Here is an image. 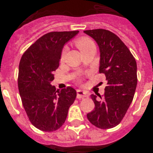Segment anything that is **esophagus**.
Here are the masks:
<instances>
[{
	"mask_svg": "<svg viewBox=\"0 0 153 153\" xmlns=\"http://www.w3.org/2000/svg\"><path fill=\"white\" fill-rule=\"evenodd\" d=\"M88 97V94L82 90H77V98H84Z\"/></svg>",
	"mask_w": 153,
	"mask_h": 153,
	"instance_id": "1",
	"label": "esophagus"
}]
</instances>
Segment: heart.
I'll return each instance as SVG.
<instances>
[{
  "label": "heart",
  "mask_w": 153,
  "mask_h": 153,
  "mask_svg": "<svg viewBox=\"0 0 153 153\" xmlns=\"http://www.w3.org/2000/svg\"><path fill=\"white\" fill-rule=\"evenodd\" d=\"M75 44L76 46L78 47V48L80 50L82 53L84 51H86V49L89 48L90 47L92 46V45H94L93 43V41L90 39L89 38H86V37H82L80 39H79L78 40H76L75 42ZM66 52H67V48H65L62 51V54H61V59H63L66 55Z\"/></svg>",
  "instance_id": "1"
}]
</instances>
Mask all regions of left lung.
Segmentation results:
<instances>
[{
    "label": "left lung",
    "instance_id": "left-lung-1",
    "mask_svg": "<svg viewBox=\"0 0 153 153\" xmlns=\"http://www.w3.org/2000/svg\"><path fill=\"white\" fill-rule=\"evenodd\" d=\"M84 33L98 44L99 73L105 75L107 81L102 98L99 94L91 95L95 107L87 114V118L99 128H114L123 119L133 99L137 84V62L126 44L113 32L94 29Z\"/></svg>",
    "mask_w": 153,
    "mask_h": 153
}]
</instances>
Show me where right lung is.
<instances>
[{"mask_svg":"<svg viewBox=\"0 0 153 153\" xmlns=\"http://www.w3.org/2000/svg\"><path fill=\"white\" fill-rule=\"evenodd\" d=\"M79 31L52 32L38 39L20 59L18 88L30 121L39 130H57L66 121L70 106L76 98L71 86L55 91L51 82L63 47Z\"/></svg>","mask_w":153,"mask_h":153,"instance_id":"1","label":"right lung"}]
</instances>
